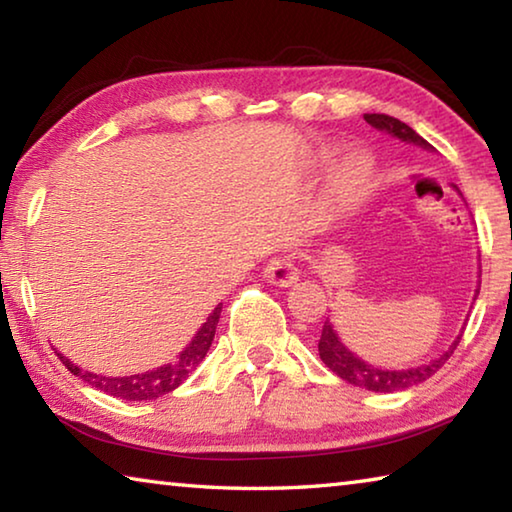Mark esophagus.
<instances>
[{
	"label": "esophagus",
	"mask_w": 512,
	"mask_h": 512,
	"mask_svg": "<svg viewBox=\"0 0 512 512\" xmlns=\"http://www.w3.org/2000/svg\"><path fill=\"white\" fill-rule=\"evenodd\" d=\"M264 277L275 287H291L298 280V266L291 257H273L264 268Z\"/></svg>",
	"instance_id": "34e87169"
}]
</instances>
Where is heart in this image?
I'll return each instance as SVG.
<instances>
[{
    "mask_svg": "<svg viewBox=\"0 0 512 512\" xmlns=\"http://www.w3.org/2000/svg\"><path fill=\"white\" fill-rule=\"evenodd\" d=\"M370 178V162L363 155H352L345 160V164L336 176V187L345 198H354L363 192Z\"/></svg>",
    "mask_w": 512,
    "mask_h": 512,
    "instance_id": "b5f03b06",
    "label": "heart"
}]
</instances>
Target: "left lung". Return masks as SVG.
Returning a JSON list of instances; mask_svg holds the SVG:
<instances>
[{
	"label": "left lung",
	"mask_w": 512,
	"mask_h": 512,
	"mask_svg": "<svg viewBox=\"0 0 512 512\" xmlns=\"http://www.w3.org/2000/svg\"><path fill=\"white\" fill-rule=\"evenodd\" d=\"M363 119H366L372 128H377V131H384L406 144L422 146V149H427V151L433 149V146L424 140V137L415 133L411 126H406L404 121L395 119L391 115H377V112H372V115H363ZM461 336H456V341L449 345L447 352L440 354L438 359L424 363V366L406 368V370H384V368L370 366V363L359 359L357 354H352L339 341V336H336L332 323L325 320L323 332H320V339H318V354H320V359H323L325 366L332 370L334 375H339L341 379L348 381V384L366 388V391H375V393H395V391H404V388L422 384V381H427L433 372H438L440 368H443L445 361L454 354L456 345L461 343Z\"/></svg>",
	"instance_id": "1"
}]
</instances>
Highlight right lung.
<instances>
[{"label": "right lung", "mask_w": 512, "mask_h": 512, "mask_svg": "<svg viewBox=\"0 0 512 512\" xmlns=\"http://www.w3.org/2000/svg\"><path fill=\"white\" fill-rule=\"evenodd\" d=\"M221 302L214 307V311L203 323V327L198 329L192 343L180 352V357L176 363H167V366H160L151 372H142V375H131V377H103V375H94L90 370H83L81 366L69 361L63 354H58V359L65 363V368L72 372L83 381H88L92 388L97 391L108 393L112 397H119V400H128V402H142V400H158V397L167 395L171 391L183 384V381L192 375V372L198 368V363L205 359L207 350L214 341V332H216V323L221 318Z\"/></svg>", "instance_id": "right-lung-1"}]
</instances>
